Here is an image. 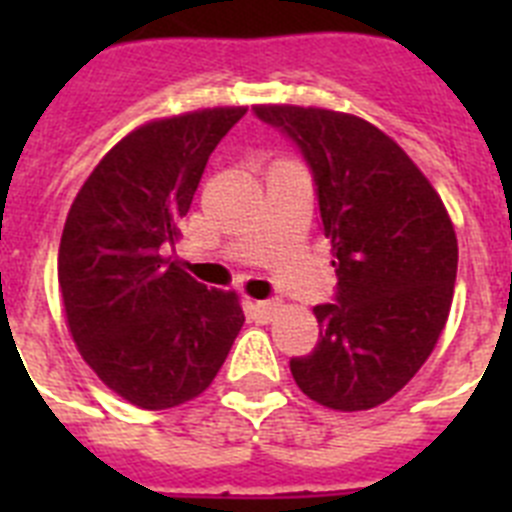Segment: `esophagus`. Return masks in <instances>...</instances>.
Instances as JSON below:
<instances>
[{"label": "esophagus", "instance_id": "esophagus-1", "mask_svg": "<svg viewBox=\"0 0 512 512\" xmlns=\"http://www.w3.org/2000/svg\"><path fill=\"white\" fill-rule=\"evenodd\" d=\"M277 307H279L277 300H261V302H256V305H253V312H256L261 320H269L271 315H274V310H277Z\"/></svg>", "mask_w": 512, "mask_h": 512}]
</instances>
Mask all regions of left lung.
<instances>
[{
	"label": "left lung",
	"instance_id": "1",
	"mask_svg": "<svg viewBox=\"0 0 512 512\" xmlns=\"http://www.w3.org/2000/svg\"><path fill=\"white\" fill-rule=\"evenodd\" d=\"M253 115L295 143L333 246L336 297L315 307L318 346L289 359L297 387L333 410L382 405L415 377L454 297V225L408 153L366 120L259 104Z\"/></svg>",
	"mask_w": 512,
	"mask_h": 512
}]
</instances>
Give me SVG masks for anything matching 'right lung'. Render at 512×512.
Returning <instances> with one entry per match:
<instances>
[{"label":"right lung","mask_w":512,"mask_h":512,"mask_svg":"<svg viewBox=\"0 0 512 512\" xmlns=\"http://www.w3.org/2000/svg\"><path fill=\"white\" fill-rule=\"evenodd\" d=\"M246 107L148 122L99 161L58 248V284L81 356L112 392L146 410L210 387L243 315L235 292L164 259L207 158Z\"/></svg>","instance_id":"1"}]
</instances>
